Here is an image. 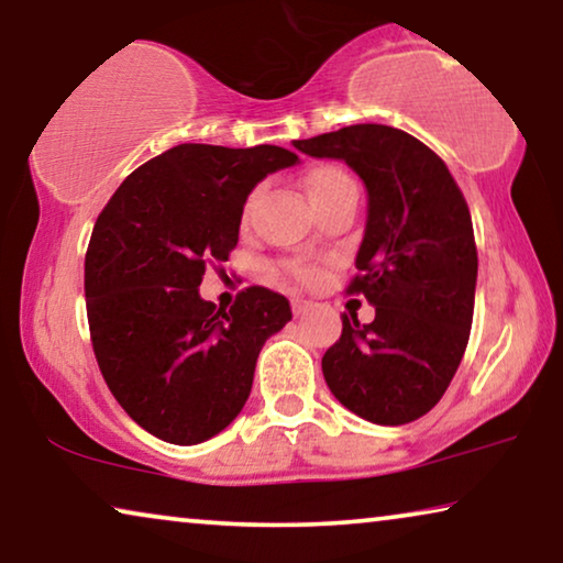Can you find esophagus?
Returning <instances> with one entry per match:
<instances>
[{
  "instance_id": "1",
  "label": "esophagus",
  "mask_w": 563,
  "mask_h": 563,
  "mask_svg": "<svg viewBox=\"0 0 563 563\" xmlns=\"http://www.w3.org/2000/svg\"><path fill=\"white\" fill-rule=\"evenodd\" d=\"M310 306H313V303H310V300L296 298V300H292V313H296V316H306L308 310H310Z\"/></svg>"
}]
</instances>
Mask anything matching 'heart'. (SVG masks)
<instances>
[{
  "label": "heart",
  "instance_id": "heart-1",
  "mask_svg": "<svg viewBox=\"0 0 563 563\" xmlns=\"http://www.w3.org/2000/svg\"><path fill=\"white\" fill-rule=\"evenodd\" d=\"M306 189H308V197L313 201V207H323L329 205V201L339 199L341 195H346V191H358L356 189V181L351 179V176L339 169V166H321V169L310 172L308 179H306ZM288 273L296 275V278H310L313 271H310V265L306 263H288Z\"/></svg>",
  "mask_w": 563,
  "mask_h": 563
}]
</instances>
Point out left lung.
<instances>
[{"instance_id":"left-lung-1","label":"left lung","mask_w":563,"mask_h":563,"mask_svg":"<svg viewBox=\"0 0 563 563\" xmlns=\"http://www.w3.org/2000/svg\"><path fill=\"white\" fill-rule=\"evenodd\" d=\"M339 158L366 189V228L351 292L372 323L343 316L323 354L333 397L374 424L415 422L442 399L463 362L475 308L477 250L470 209L442 158L409 133L358 123L292 141Z\"/></svg>"}]
</instances>
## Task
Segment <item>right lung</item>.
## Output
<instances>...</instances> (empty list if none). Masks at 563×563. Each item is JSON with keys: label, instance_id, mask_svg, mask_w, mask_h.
Segmentation results:
<instances>
[{"label": "right lung", "instance_id": "right-lung-1", "mask_svg": "<svg viewBox=\"0 0 563 563\" xmlns=\"http://www.w3.org/2000/svg\"><path fill=\"white\" fill-rule=\"evenodd\" d=\"M288 148L179 144L125 179L86 255L88 323L100 374L133 422L172 444L222 432L253 389L260 349L290 321L280 292L247 288L230 310L199 296L228 260L245 201Z\"/></svg>", "mask_w": 563, "mask_h": 563}]
</instances>
